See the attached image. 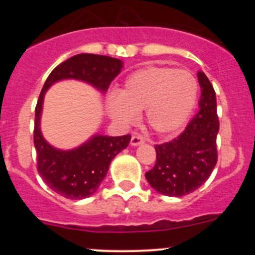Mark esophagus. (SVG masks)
<instances>
[{"mask_svg":"<svg viewBox=\"0 0 255 255\" xmlns=\"http://www.w3.org/2000/svg\"><path fill=\"white\" fill-rule=\"evenodd\" d=\"M144 143V138L140 134H133L132 139H130V145L137 146Z\"/></svg>","mask_w":255,"mask_h":255,"instance_id":"esophagus-1","label":"esophagus"}]
</instances>
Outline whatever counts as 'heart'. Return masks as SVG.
<instances>
[{
	"mask_svg": "<svg viewBox=\"0 0 255 255\" xmlns=\"http://www.w3.org/2000/svg\"><path fill=\"white\" fill-rule=\"evenodd\" d=\"M199 99V82L190 71L145 68L130 74L120 94L107 96L110 117L123 127L134 125L145 110L149 127L160 135L180 132L191 118Z\"/></svg>",
	"mask_w": 255,
	"mask_h": 255,
	"instance_id": "heart-1",
	"label": "heart"
}]
</instances>
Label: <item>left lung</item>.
I'll return each mask as SVG.
<instances>
[{"label":"left lung","mask_w":255,"mask_h":255,"mask_svg":"<svg viewBox=\"0 0 255 255\" xmlns=\"http://www.w3.org/2000/svg\"><path fill=\"white\" fill-rule=\"evenodd\" d=\"M201 87L200 111L179 137L155 145L156 163L145 173L149 185L165 196L181 197L199 189L217 163L220 122L212 84L204 71L199 73Z\"/></svg>","instance_id":"8db88e82"}]
</instances>
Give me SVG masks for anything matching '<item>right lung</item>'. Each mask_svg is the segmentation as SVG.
Wrapping results in <instances>:
<instances>
[{"mask_svg":"<svg viewBox=\"0 0 255 255\" xmlns=\"http://www.w3.org/2000/svg\"><path fill=\"white\" fill-rule=\"evenodd\" d=\"M125 68L122 60L96 54H78L56 66L47 81L35 107L34 146L38 173L48 187L69 200H82L97 191L106 177L110 164L130 142V135L110 137L94 134L73 149H59L44 138L40 128L45 92L63 80H78L105 94Z\"/></svg>","mask_w":255,"mask_h":255,"instance_id":"add662e5","label":"right lung"}]
</instances>
